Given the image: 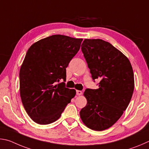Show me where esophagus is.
<instances>
[{"label":"esophagus","instance_id":"1","mask_svg":"<svg viewBox=\"0 0 149 149\" xmlns=\"http://www.w3.org/2000/svg\"><path fill=\"white\" fill-rule=\"evenodd\" d=\"M82 91H80V90H77V95H82Z\"/></svg>","mask_w":149,"mask_h":149}]
</instances>
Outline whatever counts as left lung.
<instances>
[{"label": "left lung", "mask_w": 149, "mask_h": 149, "mask_svg": "<svg viewBox=\"0 0 149 149\" xmlns=\"http://www.w3.org/2000/svg\"><path fill=\"white\" fill-rule=\"evenodd\" d=\"M93 80L99 88L86 89L87 104L80 112L83 123L90 129L103 131L118 121L131 100L134 75L128 58L108 42L84 39L81 45Z\"/></svg>", "instance_id": "8db88e82"}]
</instances>
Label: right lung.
I'll list each match as a JSON object with an SVG mask.
<instances>
[{"label": "right lung", "mask_w": 149, "mask_h": 149, "mask_svg": "<svg viewBox=\"0 0 149 149\" xmlns=\"http://www.w3.org/2000/svg\"><path fill=\"white\" fill-rule=\"evenodd\" d=\"M82 38L55 35L36 42L27 50L19 70V93L28 115L38 124L59 118L76 90L65 87L66 68Z\"/></svg>", "instance_id": "add662e5"}]
</instances>
